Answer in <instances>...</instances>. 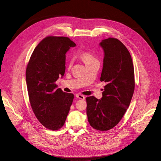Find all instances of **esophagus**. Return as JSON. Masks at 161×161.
Instances as JSON below:
<instances>
[{
  "mask_svg": "<svg viewBox=\"0 0 161 161\" xmlns=\"http://www.w3.org/2000/svg\"><path fill=\"white\" fill-rule=\"evenodd\" d=\"M76 97L77 98H79V99H81V100H85V96L82 95V94H77L76 95Z\"/></svg>",
  "mask_w": 161,
  "mask_h": 161,
  "instance_id": "1",
  "label": "esophagus"
}]
</instances>
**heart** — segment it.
Instances as JSON below:
<instances>
[{
  "label": "heart",
  "instance_id": "heart-1",
  "mask_svg": "<svg viewBox=\"0 0 161 161\" xmlns=\"http://www.w3.org/2000/svg\"><path fill=\"white\" fill-rule=\"evenodd\" d=\"M81 57L82 60L84 61V62L85 63V64L90 63H92L93 61H98L96 59V57L93 55V54L91 52H89V51H84V52H82L81 54ZM73 65V59H70L68 61L67 63V65L69 67H70Z\"/></svg>",
  "mask_w": 161,
  "mask_h": 161
}]
</instances>
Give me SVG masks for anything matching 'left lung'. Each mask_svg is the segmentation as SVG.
<instances>
[{
    "instance_id": "1",
    "label": "left lung",
    "mask_w": 161,
    "mask_h": 161,
    "mask_svg": "<svg viewBox=\"0 0 161 161\" xmlns=\"http://www.w3.org/2000/svg\"><path fill=\"white\" fill-rule=\"evenodd\" d=\"M100 46L104 51L100 81L106 83L98 100L86 97V114L90 125L98 131L116 125L129 107L135 89V75L129 51L119 40L109 37Z\"/></svg>"
}]
</instances>
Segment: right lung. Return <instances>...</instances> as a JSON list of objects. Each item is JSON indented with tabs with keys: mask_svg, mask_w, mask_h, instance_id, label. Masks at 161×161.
<instances>
[{
	"mask_svg": "<svg viewBox=\"0 0 161 161\" xmlns=\"http://www.w3.org/2000/svg\"><path fill=\"white\" fill-rule=\"evenodd\" d=\"M76 44L67 37L47 36L34 49L25 70L30 103L36 117L50 130L65 124L74 95L57 88L65 71V54Z\"/></svg>",
	"mask_w": 161,
	"mask_h": 161,
	"instance_id": "obj_1",
	"label": "right lung"
}]
</instances>
